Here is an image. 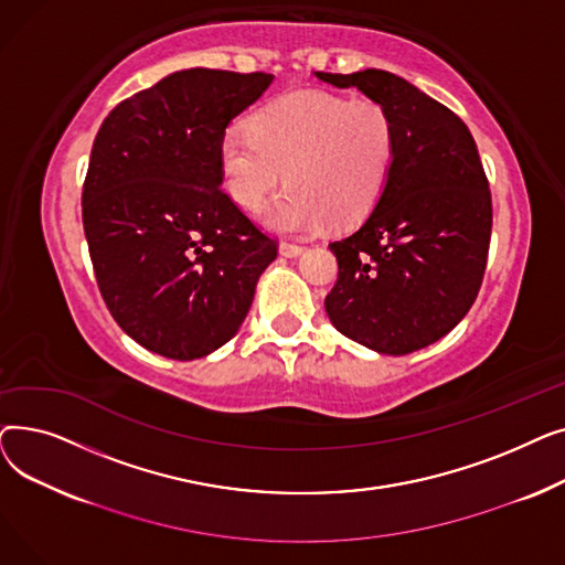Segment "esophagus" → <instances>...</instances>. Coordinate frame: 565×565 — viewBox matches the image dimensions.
Listing matches in <instances>:
<instances>
[{
    "label": "esophagus",
    "instance_id": "1",
    "mask_svg": "<svg viewBox=\"0 0 565 565\" xmlns=\"http://www.w3.org/2000/svg\"><path fill=\"white\" fill-rule=\"evenodd\" d=\"M302 249H305V247L298 245V243H281V245H279V252H281L284 256H288V258L302 254Z\"/></svg>",
    "mask_w": 565,
    "mask_h": 565
}]
</instances>
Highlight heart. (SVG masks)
Instances as JSON below:
<instances>
[{
    "instance_id": "heart-1",
    "label": "heart",
    "mask_w": 565,
    "mask_h": 565,
    "mask_svg": "<svg viewBox=\"0 0 565 565\" xmlns=\"http://www.w3.org/2000/svg\"><path fill=\"white\" fill-rule=\"evenodd\" d=\"M396 126L375 98L292 92L265 103L252 128L224 132L220 158L228 194L249 211L284 178L286 190L265 207L270 228L311 235L332 222L360 224L382 196L394 164Z\"/></svg>"
}]
</instances>
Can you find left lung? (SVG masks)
Segmentation results:
<instances>
[{
	"mask_svg": "<svg viewBox=\"0 0 565 565\" xmlns=\"http://www.w3.org/2000/svg\"><path fill=\"white\" fill-rule=\"evenodd\" d=\"M392 111L394 164L373 213L330 243L339 277L324 298L334 328L382 354L449 334L481 290L492 196L477 141L449 107L387 71L316 73Z\"/></svg>",
	"mask_w": 565,
	"mask_h": 565,
	"instance_id": "1",
	"label": "left lung"
}]
</instances>
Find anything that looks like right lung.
<instances>
[{
    "instance_id": "add662e5",
    "label": "right lung",
    "mask_w": 565,
    "mask_h": 565,
    "mask_svg": "<svg viewBox=\"0 0 565 565\" xmlns=\"http://www.w3.org/2000/svg\"><path fill=\"white\" fill-rule=\"evenodd\" d=\"M267 73L178 71L103 121L82 188V222L103 300L128 337L199 360L235 337L277 258L222 188L226 126L273 84Z\"/></svg>"
}]
</instances>
